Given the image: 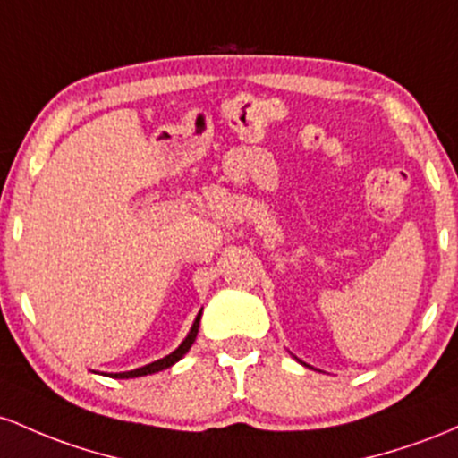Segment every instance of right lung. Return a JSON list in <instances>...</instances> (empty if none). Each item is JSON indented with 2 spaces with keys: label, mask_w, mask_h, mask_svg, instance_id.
Masks as SVG:
<instances>
[{
  "label": "right lung",
  "mask_w": 458,
  "mask_h": 458,
  "mask_svg": "<svg viewBox=\"0 0 458 458\" xmlns=\"http://www.w3.org/2000/svg\"><path fill=\"white\" fill-rule=\"evenodd\" d=\"M201 311H203V310H201ZM201 311H199V316L194 318V325H192V328H190L188 337H186V340H183L182 344H179V348H177V351H173L171 354H166V357H164V359H157V361L148 363V366H142V368H138V369H131V372L107 374V377H112V378H136V377H147V374H156V372H162V369H166V368L174 366V363H177L179 359H182L183 354H186V352L190 351V346H192L194 340H197V333H199V322H201Z\"/></svg>",
  "instance_id": "obj_1"
}]
</instances>
